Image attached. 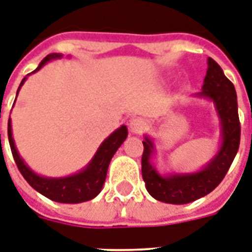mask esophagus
<instances>
[{"label": "esophagus", "instance_id": "obj_1", "mask_svg": "<svg viewBox=\"0 0 252 252\" xmlns=\"http://www.w3.org/2000/svg\"><path fill=\"white\" fill-rule=\"evenodd\" d=\"M129 129L132 133L140 134L145 129V122L140 118H133L129 122Z\"/></svg>", "mask_w": 252, "mask_h": 252}]
</instances>
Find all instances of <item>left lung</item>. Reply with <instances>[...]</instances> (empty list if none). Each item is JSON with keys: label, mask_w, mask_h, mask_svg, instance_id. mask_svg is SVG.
<instances>
[{"label": "left lung", "mask_w": 252, "mask_h": 252, "mask_svg": "<svg viewBox=\"0 0 252 252\" xmlns=\"http://www.w3.org/2000/svg\"><path fill=\"white\" fill-rule=\"evenodd\" d=\"M198 97L214 103L220 122L222 143L216 156L199 172L161 176L151 164L155 144L151 137H144L141 173L148 193L157 201L184 205L205 197L216 189L233 164L241 141V123L238 116L237 92L234 84L224 76L218 63L209 58L207 72Z\"/></svg>", "instance_id": "obj_1"}]
</instances>
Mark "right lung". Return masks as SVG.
Instances as JSON below:
<instances>
[{
    "label": "right lung",
    "instance_id": "add662e5",
    "mask_svg": "<svg viewBox=\"0 0 252 252\" xmlns=\"http://www.w3.org/2000/svg\"><path fill=\"white\" fill-rule=\"evenodd\" d=\"M58 58H62V55L61 54H49L32 72L41 70L49 61L58 59ZM25 80H26V78H24L19 84L18 91L22 87V84L25 83ZM18 91H17V95H18ZM126 136H128V129H126V126H122L113 133L109 134L108 137L101 143L91 162L83 170H80L79 173H75L72 176H68V177L50 178L42 177L39 174H36L25 164V161L21 158L18 151L15 148L13 133H11L10 119L7 123L9 144H10L11 153H13L15 164L18 166L21 174L24 176V178L29 182V185L32 186V189H35L38 193H41L42 195H45L51 201L61 203L86 202V201L95 198L96 195L100 193L101 188L104 185L105 177H107L109 162L112 160L113 155L120 148V145L124 143Z\"/></svg>",
    "mask_w": 252,
    "mask_h": 252
}]
</instances>
